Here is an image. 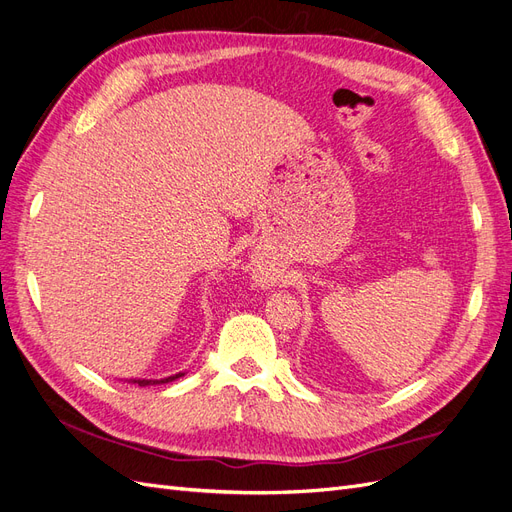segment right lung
Returning <instances> with one entry per match:
<instances>
[{"instance_id": "obj_1", "label": "right lung", "mask_w": 512, "mask_h": 512, "mask_svg": "<svg viewBox=\"0 0 512 512\" xmlns=\"http://www.w3.org/2000/svg\"><path fill=\"white\" fill-rule=\"evenodd\" d=\"M181 376H185L183 371H179V374H175V376H168V378H160V380H145V378H132L130 382H134V384H138V386H151V384H166V382H173V380H177V378H181Z\"/></svg>"}]
</instances>
